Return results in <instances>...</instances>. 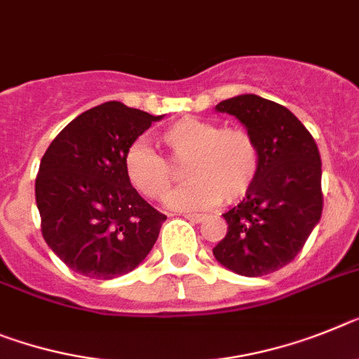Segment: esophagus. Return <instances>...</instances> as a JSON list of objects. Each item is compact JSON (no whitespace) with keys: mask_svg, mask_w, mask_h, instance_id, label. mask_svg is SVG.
<instances>
[{"mask_svg":"<svg viewBox=\"0 0 359 359\" xmlns=\"http://www.w3.org/2000/svg\"><path fill=\"white\" fill-rule=\"evenodd\" d=\"M184 219H188L191 222H201L204 219V215H201V213H184Z\"/></svg>","mask_w":359,"mask_h":359,"instance_id":"1","label":"esophagus"}]
</instances>
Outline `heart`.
Instances as JSON below:
<instances>
[{
    "label": "heart",
    "instance_id": "heart-1",
    "mask_svg": "<svg viewBox=\"0 0 359 359\" xmlns=\"http://www.w3.org/2000/svg\"><path fill=\"white\" fill-rule=\"evenodd\" d=\"M158 142L174 165H188L184 175L189 182L168 197V206L175 210H203L219 201L239 203L261 171V149L245 128H221L212 120L184 116L161 131ZM170 165L142 142L129 146L123 155L129 184L151 201L170 191L175 180Z\"/></svg>",
    "mask_w": 359,
    "mask_h": 359
}]
</instances>
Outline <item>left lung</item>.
I'll return each mask as SVG.
<instances>
[{
	"mask_svg": "<svg viewBox=\"0 0 359 359\" xmlns=\"http://www.w3.org/2000/svg\"><path fill=\"white\" fill-rule=\"evenodd\" d=\"M257 140L261 171L254 188L222 213L226 237L213 248L222 266L259 277L287 266L321 219V158L309 129L285 105L239 95L215 105Z\"/></svg>",
	"mask_w": 359,
	"mask_h": 359,
	"instance_id": "left-lung-1",
	"label": "left lung"
}]
</instances>
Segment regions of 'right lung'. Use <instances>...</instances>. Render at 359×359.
<instances>
[{
  "label": "right lung",
  "instance_id": "add662e5",
  "mask_svg": "<svg viewBox=\"0 0 359 359\" xmlns=\"http://www.w3.org/2000/svg\"><path fill=\"white\" fill-rule=\"evenodd\" d=\"M162 116L105 102L69 122L36 177L45 243L71 270L113 279L142 263L165 215L129 184L123 155Z\"/></svg>",
  "mask_w": 359,
  "mask_h": 359
}]
</instances>
